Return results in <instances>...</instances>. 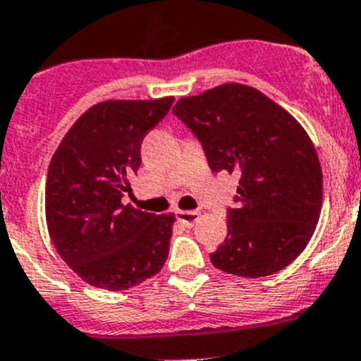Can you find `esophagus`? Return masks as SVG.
I'll return each mask as SVG.
<instances>
[{
    "label": "esophagus",
    "mask_w": 361,
    "mask_h": 361,
    "mask_svg": "<svg viewBox=\"0 0 361 361\" xmlns=\"http://www.w3.org/2000/svg\"><path fill=\"white\" fill-rule=\"evenodd\" d=\"M199 216V212H181V209H178L176 212V219L180 220V222L187 224V226H192V224L197 220Z\"/></svg>",
    "instance_id": "esophagus-1"
}]
</instances>
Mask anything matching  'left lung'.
<instances>
[{
  "label": "left lung",
  "mask_w": 361,
  "mask_h": 361,
  "mask_svg": "<svg viewBox=\"0 0 361 361\" xmlns=\"http://www.w3.org/2000/svg\"><path fill=\"white\" fill-rule=\"evenodd\" d=\"M173 113L201 142L213 173L240 176L213 266L257 279L291 264L323 204L319 159L302 125L255 87L234 82L180 99Z\"/></svg>",
  "instance_id": "8db88e82"
}]
</instances>
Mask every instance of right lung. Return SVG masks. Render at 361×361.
<instances>
[{"label": "right lung", "mask_w": 361, "mask_h": 361, "mask_svg": "<svg viewBox=\"0 0 361 361\" xmlns=\"http://www.w3.org/2000/svg\"><path fill=\"white\" fill-rule=\"evenodd\" d=\"M173 97L107 100L87 109L52 155L45 216L63 261L100 289L123 291L162 269L174 215L123 204L141 166V142L166 118Z\"/></svg>", "instance_id": "1"}]
</instances>
